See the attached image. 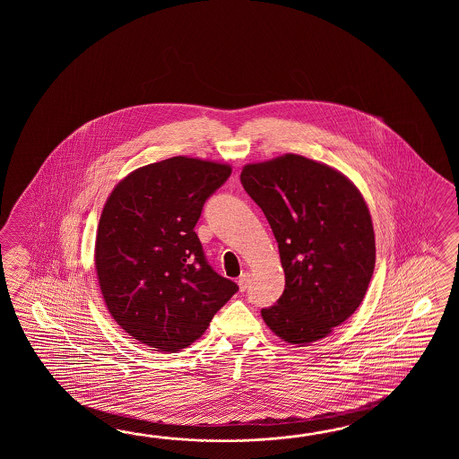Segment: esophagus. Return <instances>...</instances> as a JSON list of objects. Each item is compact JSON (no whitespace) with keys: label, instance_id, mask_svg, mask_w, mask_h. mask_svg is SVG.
Listing matches in <instances>:
<instances>
[{"label":"esophagus","instance_id":"34e87169","mask_svg":"<svg viewBox=\"0 0 459 459\" xmlns=\"http://www.w3.org/2000/svg\"><path fill=\"white\" fill-rule=\"evenodd\" d=\"M249 282H251V275L249 273H241V277H239V281H238V285H239V290L244 292L247 287H249Z\"/></svg>","mask_w":459,"mask_h":459}]
</instances>
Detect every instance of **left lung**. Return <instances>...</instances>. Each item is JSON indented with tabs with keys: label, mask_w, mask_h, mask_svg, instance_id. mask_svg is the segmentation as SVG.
Wrapping results in <instances>:
<instances>
[{
	"label": "left lung",
	"mask_w": 459,
	"mask_h": 459,
	"mask_svg": "<svg viewBox=\"0 0 459 459\" xmlns=\"http://www.w3.org/2000/svg\"><path fill=\"white\" fill-rule=\"evenodd\" d=\"M241 184L273 228L285 273L264 322L305 346L346 322L371 282L376 239L361 192L336 169L299 154L246 164Z\"/></svg>",
	"instance_id": "1"
}]
</instances>
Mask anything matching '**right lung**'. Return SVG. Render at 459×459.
Wrapping results in <instances>:
<instances>
[{
    "instance_id": "1",
    "label": "right lung",
    "mask_w": 459,
    "mask_h": 459,
    "mask_svg": "<svg viewBox=\"0 0 459 459\" xmlns=\"http://www.w3.org/2000/svg\"><path fill=\"white\" fill-rule=\"evenodd\" d=\"M231 167L177 156L139 167L108 196L95 269L113 320L156 351L176 352L205 333L238 285L206 263L196 236L206 198Z\"/></svg>"
}]
</instances>
